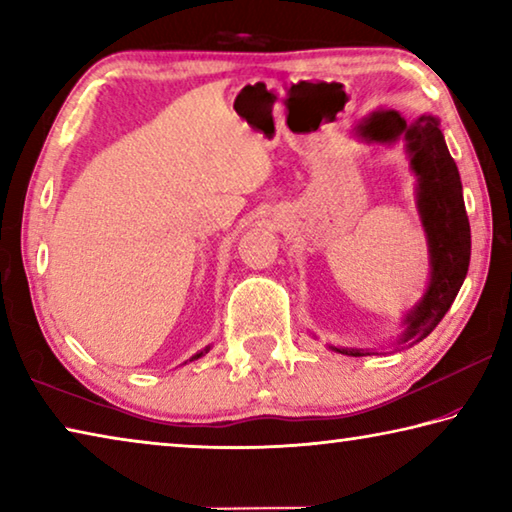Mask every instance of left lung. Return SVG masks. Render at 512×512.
<instances>
[{"instance_id": "obj_1", "label": "left lung", "mask_w": 512, "mask_h": 512, "mask_svg": "<svg viewBox=\"0 0 512 512\" xmlns=\"http://www.w3.org/2000/svg\"><path fill=\"white\" fill-rule=\"evenodd\" d=\"M363 142L393 146L404 142L409 169L415 173V207L427 237L429 248V282L422 298L402 318V334L397 336V350L415 345L436 329L452 307L456 293L470 266V221L463 203V185L458 167L447 151L440 121L422 115L411 124L397 110H375L354 128ZM329 350L366 357L379 354L375 348H336Z\"/></svg>"}]
</instances>
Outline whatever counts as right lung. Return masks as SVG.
<instances>
[{
	"instance_id": "right-lung-1",
	"label": "right lung",
	"mask_w": 512,
	"mask_h": 512,
	"mask_svg": "<svg viewBox=\"0 0 512 512\" xmlns=\"http://www.w3.org/2000/svg\"><path fill=\"white\" fill-rule=\"evenodd\" d=\"M207 352H210V345H207V348H205V350H201V352H196V354H194V357H192V359H189V361H196V359H201V357H203V354H207ZM185 363H187V361H185Z\"/></svg>"
}]
</instances>
